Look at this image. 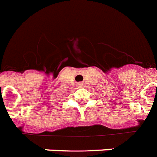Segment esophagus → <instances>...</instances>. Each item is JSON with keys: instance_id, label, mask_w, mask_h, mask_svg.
Segmentation results:
<instances>
[{"instance_id": "obj_1", "label": "esophagus", "mask_w": 157, "mask_h": 157, "mask_svg": "<svg viewBox=\"0 0 157 157\" xmlns=\"http://www.w3.org/2000/svg\"><path fill=\"white\" fill-rule=\"evenodd\" d=\"M78 85H81V83H79V84H78Z\"/></svg>"}]
</instances>
